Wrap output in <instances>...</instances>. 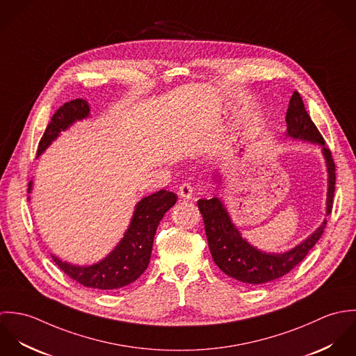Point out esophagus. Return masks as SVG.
Returning a JSON list of instances; mask_svg holds the SVG:
<instances>
[{
	"mask_svg": "<svg viewBox=\"0 0 356 356\" xmlns=\"http://www.w3.org/2000/svg\"><path fill=\"white\" fill-rule=\"evenodd\" d=\"M178 196L184 200H191L193 197V186L188 182L182 184L179 188H178Z\"/></svg>",
	"mask_w": 356,
	"mask_h": 356,
	"instance_id": "obj_1",
	"label": "esophagus"
}]
</instances>
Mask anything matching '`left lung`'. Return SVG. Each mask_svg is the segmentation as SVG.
I'll list each match as a JSON object with an SVG mask.
<instances>
[{
	"mask_svg": "<svg viewBox=\"0 0 356 356\" xmlns=\"http://www.w3.org/2000/svg\"><path fill=\"white\" fill-rule=\"evenodd\" d=\"M285 120L286 137L321 147L327 171L326 215H329L333 207L336 184L334 161L332 153L325 147L323 137L307 113L303 100L298 92H293L291 97ZM218 175L219 172L213 175V179H218ZM197 205L203 215L208 247L213 261L226 275L250 285L266 284L288 274L318 243L326 226V219H323L321 226L295 248L284 254H271L257 250L241 236L219 197H212L209 200L202 199L197 202Z\"/></svg>",
	"mask_w": 356,
	"mask_h": 356,
	"instance_id": "obj_1",
	"label": "left lung"
}]
</instances>
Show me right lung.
<instances>
[{
	"mask_svg": "<svg viewBox=\"0 0 356 356\" xmlns=\"http://www.w3.org/2000/svg\"><path fill=\"white\" fill-rule=\"evenodd\" d=\"M88 102L78 99L65 102L53 115L40 145L37 157L75 122L89 118ZM33 191V181L29 184V193ZM177 203V196L168 191H159L140 200L133 212L130 225L119 244L102 260L90 266H76L63 261L51 254L53 261L74 281L86 288L112 291L134 282L148 267L152 254L153 237L164 213Z\"/></svg>",
	"mask_w": 356,
	"mask_h": 356,
	"instance_id": "1",
	"label": "right lung"
}]
</instances>
